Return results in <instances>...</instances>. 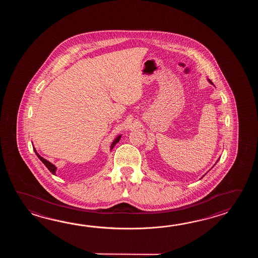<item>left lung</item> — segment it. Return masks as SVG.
I'll return each mask as SVG.
<instances>
[{"label":"left lung","mask_w":258,"mask_h":258,"mask_svg":"<svg viewBox=\"0 0 258 258\" xmlns=\"http://www.w3.org/2000/svg\"><path fill=\"white\" fill-rule=\"evenodd\" d=\"M209 82H210V80H209ZM210 83H211V82H210Z\"/></svg>","instance_id":"left-lung-1"}]
</instances>
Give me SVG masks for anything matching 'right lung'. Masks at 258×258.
Masks as SVG:
<instances>
[{"label": "right lung", "mask_w": 258, "mask_h": 258, "mask_svg": "<svg viewBox=\"0 0 258 258\" xmlns=\"http://www.w3.org/2000/svg\"><path fill=\"white\" fill-rule=\"evenodd\" d=\"M120 139H121V136H119V137H116L115 139H114V141L112 142V144H111V146H110V150H111V149L113 148V147L115 146L117 143L120 141ZM34 151H35V153L37 154V156L39 157V159H40V160H41L42 162H43L44 165H45V166H46V167L48 168V170H49V171H50V172L52 173V174H54L55 175V171H56V167H55L54 165L52 164V163H50V162H49V161H48V160H46V159H43L42 157H40L39 154H38V152L36 151V149H35V148H34Z\"/></svg>", "instance_id": "right-lung-1"}]
</instances>
